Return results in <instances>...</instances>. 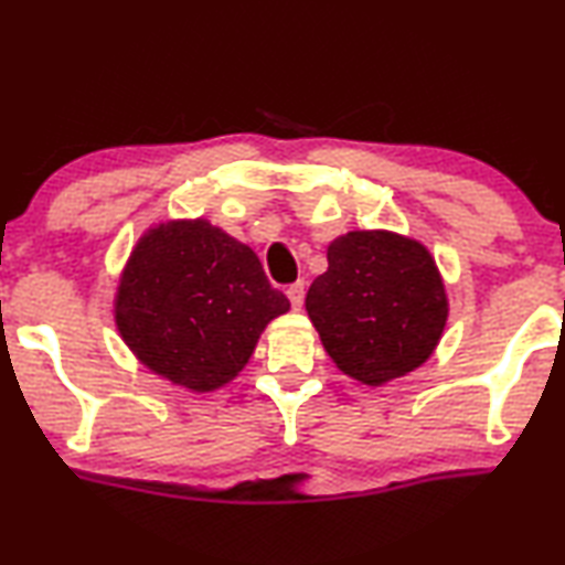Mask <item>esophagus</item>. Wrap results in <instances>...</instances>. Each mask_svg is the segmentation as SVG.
<instances>
[{"label":"esophagus","instance_id":"esophagus-1","mask_svg":"<svg viewBox=\"0 0 565 565\" xmlns=\"http://www.w3.org/2000/svg\"><path fill=\"white\" fill-rule=\"evenodd\" d=\"M286 297H289L294 309H301V305H305V284H301V281L291 284L289 289H286Z\"/></svg>","mask_w":565,"mask_h":565}]
</instances>
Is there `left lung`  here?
Returning <instances> with one entry per match:
<instances>
[{
    "label": "left lung",
    "instance_id": "1",
    "mask_svg": "<svg viewBox=\"0 0 565 565\" xmlns=\"http://www.w3.org/2000/svg\"><path fill=\"white\" fill-rule=\"evenodd\" d=\"M305 307L332 363L365 386L427 363L450 312L433 253L392 230L335 237L328 271L309 286Z\"/></svg>",
    "mask_w": 565,
    "mask_h": 565
}]
</instances>
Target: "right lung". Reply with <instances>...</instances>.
<instances>
[{
  "instance_id": "right-lung-1",
  "label": "right lung",
  "mask_w": 565,
  "mask_h": 565,
  "mask_svg": "<svg viewBox=\"0 0 565 565\" xmlns=\"http://www.w3.org/2000/svg\"><path fill=\"white\" fill-rule=\"evenodd\" d=\"M113 312L150 373L206 394L245 369L289 299L268 284L256 253L210 220H163L135 243Z\"/></svg>"
}]
</instances>
